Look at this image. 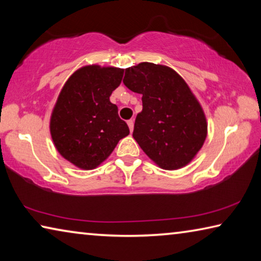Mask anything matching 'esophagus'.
<instances>
[{"instance_id":"esophagus-1","label":"esophagus","mask_w":261,"mask_h":261,"mask_svg":"<svg viewBox=\"0 0 261 261\" xmlns=\"http://www.w3.org/2000/svg\"><path fill=\"white\" fill-rule=\"evenodd\" d=\"M127 125H129V129H130L131 132L134 131V125H135L134 120H129V121H127Z\"/></svg>"}]
</instances>
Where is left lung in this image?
I'll use <instances>...</instances> for the list:
<instances>
[{
	"label": "left lung",
	"instance_id": "1",
	"mask_svg": "<svg viewBox=\"0 0 261 261\" xmlns=\"http://www.w3.org/2000/svg\"><path fill=\"white\" fill-rule=\"evenodd\" d=\"M123 83L143 95L132 134L140 148L162 169L189 165L205 143L207 121L184 79L167 65L143 62L125 69Z\"/></svg>",
	"mask_w": 261,
	"mask_h": 261
}]
</instances>
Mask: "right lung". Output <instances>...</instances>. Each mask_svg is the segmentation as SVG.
Returning a JSON list of instances; mask_svg holds the SVG:
<instances>
[{
	"mask_svg": "<svg viewBox=\"0 0 261 261\" xmlns=\"http://www.w3.org/2000/svg\"><path fill=\"white\" fill-rule=\"evenodd\" d=\"M123 73L120 68L85 65L69 77L57 96L49 122L53 143L65 160L83 170L100 166L130 134L109 100Z\"/></svg>",
	"mask_w": 261,
	"mask_h": 261,
	"instance_id": "1",
	"label": "right lung"
}]
</instances>
